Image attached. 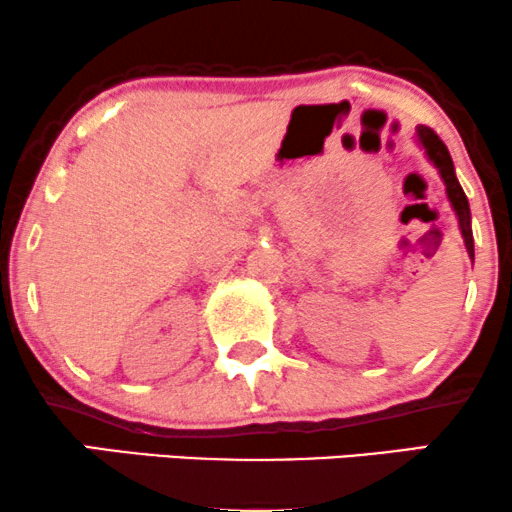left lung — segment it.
I'll use <instances>...</instances> for the list:
<instances>
[{
    "label": "left lung",
    "mask_w": 512,
    "mask_h": 512,
    "mask_svg": "<svg viewBox=\"0 0 512 512\" xmlns=\"http://www.w3.org/2000/svg\"><path fill=\"white\" fill-rule=\"evenodd\" d=\"M416 137H419V144L426 149L428 161H431L433 166L438 168L440 178H443V182H445V190H448V199H450L452 209H455L457 221H460V231H462V238H464V248H467L469 257H472V260H474L472 214H469L467 195H464V190L460 187V182H457L455 166H452V158H450L448 146L440 142V137H438L436 132H433L431 127H424V125L416 129Z\"/></svg>",
    "instance_id": "obj_1"
}]
</instances>
